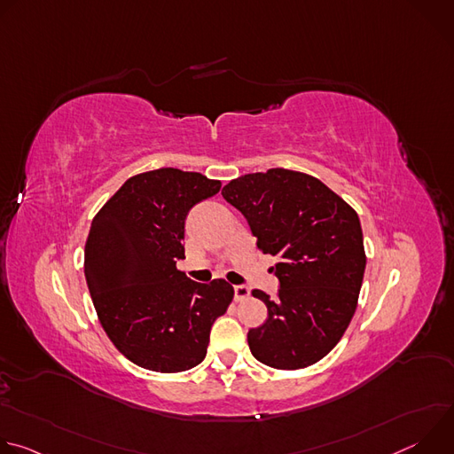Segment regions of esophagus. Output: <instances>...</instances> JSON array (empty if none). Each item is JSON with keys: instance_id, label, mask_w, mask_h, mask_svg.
Instances as JSON below:
<instances>
[{"instance_id": "obj_1", "label": "esophagus", "mask_w": 454, "mask_h": 454, "mask_svg": "<svg viewBox=\"0 0 454 454\" xmlns=\"http://www.w3.org/2000/svg\"><path fill=\"white\" fill-rule=\"evenodd\" d=\"M233 291H235V301H242L249 298V289L246 286H235Z\"/></svg>"}]
</instances>
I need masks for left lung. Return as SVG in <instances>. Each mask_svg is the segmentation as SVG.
Here are the masks:
<instances>
[{
    "label": "left lung",
    "instance_id": "obj_1",
    "mask_svg": "<svg viewBox=\"0 0 454 454\" xmlns=\"http://www.w3.org/2000/svg\"><path fill=\"white\" fill-rule=\"evenodd\" d=\"M223 198L247 219L256 247L278 258V298L253 291L268 319L247 333L251 354L277 370L317 363L357 309L366 253L356 210L317 177L287 168L231 179Z\"/></svg>",
    "mask_w": 454,
    "mask_h": 454
}]
</instances>
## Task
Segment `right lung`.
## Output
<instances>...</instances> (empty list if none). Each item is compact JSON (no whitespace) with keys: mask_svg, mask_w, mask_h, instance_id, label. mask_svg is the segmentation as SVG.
<instances>
[{"mask_svg":"<svg viewBox=\"0 0 454 454\" xmlns=\"http://www.w3.org/2000/svg\"><path fill=\"white\" fill-rule=\"evenodd\" d=\"M221 190L200 172L158 168L129 177L93 217L84 273L102 329L135 364L177 373L200 364L214 321L233 287L215 278L190 280L184 258L188 210Z\"/></svg>","mask_w":454,"mask_h":454,"instance_id":"1","label":"right lung"}]
</instances>
